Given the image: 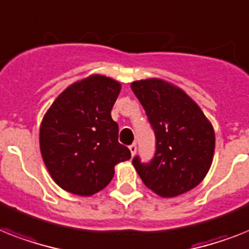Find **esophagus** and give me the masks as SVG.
Wrapping results in <instances>:
<instances>
[{
	"label": "esophagus",
	"mask_w": 249,
	"mask_h": 249,
	"mask_svg": "<svg viewBox=\"0 0 249 249\" xmlns=\"http://www.w3.org/2000/svg\"><path fill=\"white\" fill-rule=\"evenodd\" d=\"M129 149H130L131 156H135V153H137V145H135V144L129 145Z\"/></svg>",
	"instance_id": "obj_1"
}]
</instances>
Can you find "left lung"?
<instances>
[{"label":"left lung","instance_id":"1","mask_svg":"<svg viewBox=\"0 0 249 249\" xmlns=\"http://www.w3.org/2000/svg\"><path fill=\"white\" fill-rule=\"evenodd\" d=\"M138 97L156 134L149 163L133 160L145 187L160 197L187 193L209 173L215 152V130L203 111L181 88L160 78L135 80Z\"/></svg>","mask_w":249,"mask_h":249}]
</instances>
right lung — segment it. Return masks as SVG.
I'll return each mask as SVG.
<instances>
[{"label": "right lung", "instance_id": "1", "mask_svg": "<svg viewBox=\"0 0 249 249\" xmlns=\"http://www.w3.org/2000/svg\"><path fill=\"white\" fill-rule=\"evenodd\" d=\"M121 84L92 74L72 83L53 101L39 128V148L53 181L72 195L89 197L112 180L115 165L130 159L120 144L111 110Z\"/></svg>", "mask_w": 249, "mask_h": 249}]
</instances>
